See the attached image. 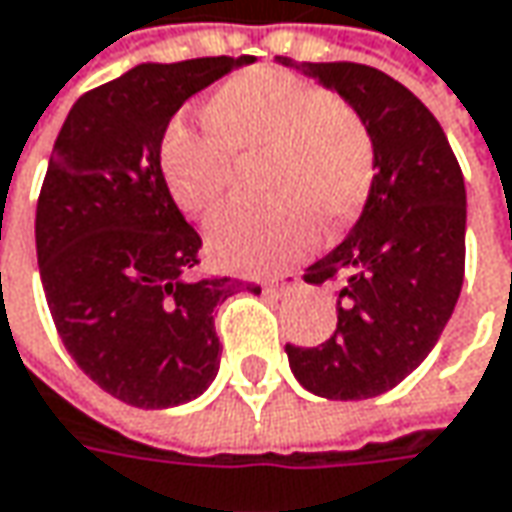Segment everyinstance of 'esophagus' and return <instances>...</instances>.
I'll list each match as a JSON object with an SVG mask.
<instances>
[{
	"label": "esophagus",
	"mask_w": 512,
	"mask_h": 512,
	"mask_svg": "<svg viewBox=\"0 0 512 512\" xmlns=\"http://www.w3.org/2000/svg\"><path fill=\"white\" fill-rule=\"evenodd\" d=\"M296 285H299V276L296 273H279V276H273L265 282V291L270 294H285V291H294Z\"/></svg>",
	"instance_id": "1"
}]
</instances>
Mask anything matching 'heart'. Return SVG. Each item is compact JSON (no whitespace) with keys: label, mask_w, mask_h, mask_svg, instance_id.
Instances as JSON below:
<instances>
[{"label":"heart","mask_w":512,"mask_h":512,"mask_svg":"<svg viewBox=\"0 0 512 512\" xmlns=\"http://www.w3.org/2000/svg\"><path fill=\"white\" fill-rule=\"evenodd\" d=\"M207 132L175 120L161 143L164 178L184 213L213 218L239 167H256L265 207L236 210L210 227L221 265L268 273L302 259L325 230H343L366 207L377 146L363 115L331 91L282 68L224 80L204 103Z\"/></svg>","instance_id":"heart-1"}]
</instances>
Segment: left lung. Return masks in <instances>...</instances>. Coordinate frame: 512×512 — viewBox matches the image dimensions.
I'll use <instances>...</instances> for the list:
<instances>
[{
    "label": "left lung",
    "mask_w": 512,
    "mask_h": 512,
    "mask_svg": "<svg viewBox=\"0 0 512 512\" xmlns=\"http://www.w3.org/2000/svg\"><path fill=\"white\" fill-rule=\"evenodd\" d=\"M282 65H296L276 57ZM369 123L377 178L354 230L305 270L340 282L337 328L320 345H285L296 380L328 400L395 389L438 343L464 282L467 192L435 115L395 77L360 63H299Z\"/></svg>",
    "instance_id": "1"
}]
</instances>
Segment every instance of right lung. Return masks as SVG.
Instances as JSON below:
<instances>
[{
  "label": "right lung",
  "mask_w": 512,
  "mask_h": 512,
  "mask_svg": "<svg viewBox=\"0 0 512 512\" xmlns=\"http://www.w3.org/2000/svg\"><path fill=\"white\" fill-rule=\"evenodd\" d=\"M250 60L138 65L86 91L51 149L37 201L48 311L74 363L129 406L187 403L221 363L213 311L247 282L187 279L201 236L169 195L161 141L187 97Z\"/></svg>",
  "instance_id": "obj_1"
}]
</instances>
